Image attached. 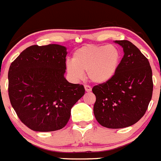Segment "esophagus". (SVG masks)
<instances>
[{
  "instance_id": "1",
  "label": "esophagus",
  "mask_w": 161,
  "mask_h": 161,
  "mask_svg": "<svg viewBox=\"0 0 161 161\" xmlns=\"http://www.w3.org/2000/svg\"><path fill=\"white\" fill-rule=\"evenodd\" d=\"M84 88H85V91L87 92H90L92 91V87L89 85H84Z\"/></svg>"
}]
</instances>
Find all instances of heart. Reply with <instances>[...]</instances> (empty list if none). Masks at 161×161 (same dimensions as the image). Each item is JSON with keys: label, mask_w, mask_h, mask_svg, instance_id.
<instances>
[{"label": "heart", "mask_w": 161, "mask_h": 161, "mask_svg": "<svg viewBox=\"0 0 161 161\" xmlns=\"http://www.w3.org/2000/svg\"><path fill=\"white\" fill-rule=\"evenodd\" d=\"M120 61V52L115 46L87 44L75 51L73 61L66 63V71L73 80H80L87 72L92 82L103 84L114 77Z\"/></svg>", "instance_id": "obj_1"}]
</instances>
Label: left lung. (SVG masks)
Here are the masks:
<instances>
[{
	"instance_id": "8db88e82",
	"label": "left lung",
	"mask_w": 161,
	"mask_h": 161,
	"mask_svg": "<svg viewBox=\"0 0 161 161\" xmlns=\"http://www.w3.org/2000/svg\"><path fill=\"white\" fill-rule=\"evenodd\" d=\"M125 55L114 77L94 86L96 97L94 114L105 128L131 126L146 114L153 95V83L149 60L130 41H115Z\"/></svg>"
}]
</instances>
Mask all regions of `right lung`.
I'll list each match as a JSON object with an SVG mask.
<instances>
[{
    "mask_svg": "<svg viewBox=\"0 0 161 161\" xmlns=\"http://www.w3.org/2000/svg\"><path fill=\"white\" fill-rule=\"evenodd\" d=\"M66 48L58 44L32 45L11 64L8 96L19 120L35 131L62 129L71 108L84 95L80 84L66 80Z\"/></svg>",
    "mask_w": 161,
    "mask_h": 161,
    "instance_id": "right-lung-1",
    "label": "right lung"
}]
</instances>
